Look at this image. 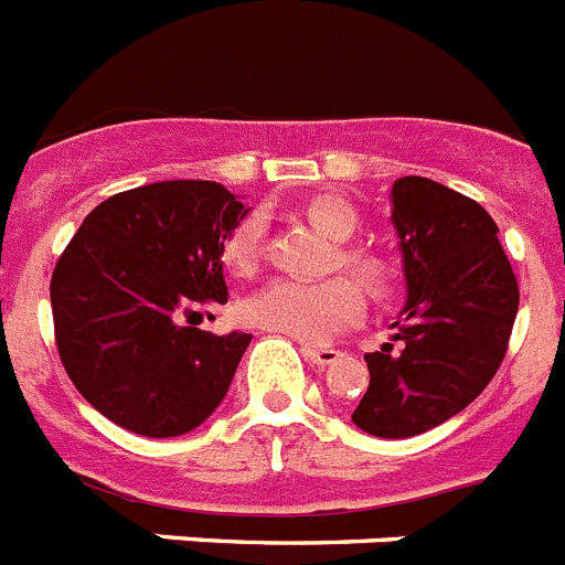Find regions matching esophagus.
<instances>
[{"label": "esophagus", "mask_w": 565, "mask_h": 565, "mask_svg": "<svg viewBox=\"0 0 565 565\" xmlns=\"http://www.w3.org/2000/svg\"><path fill=\"white\" fill-rule=\"evenodd\" d=\"M302 356L315 365H331L340 360L342 351L331 349V345H302Z\"/></svg>", "instance_id": "esophagus-1"}]
</instances>
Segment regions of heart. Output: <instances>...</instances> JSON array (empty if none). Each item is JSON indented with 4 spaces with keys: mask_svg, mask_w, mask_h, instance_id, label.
I'll list each match as a JSON object with an SVG mask.
<instances>
[{
    "mask_svg": "<svg viewBox=\"0 0 565 565\" xmlns=\"http://www.w3.org/2000/svg\"><path fill=\"white\" fill-rule=\"evenodd\" d=\"M308 220L337 243H349L360 231V214L342 196H315L306 209ZM265 216L259 211L245 214L231 228L223 245V263L236 277L257 271L263 257ZM342 268L356 277L371 294H385L392 288V265L380 254L363 248H342ZM363 291L354 279L334 277L326 282H297V279H274L250 294L243 315L250 326H259L274 334H286L300 342H322L354 326L363 317Z\"/></svg>",
    "mask_w": 565,
    "mask_h": 565,
    "instance_id": "1",
    "label": "heart"
}]
</instances>
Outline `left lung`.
Listing matches in <instances>:
<instances>
[{
    "mask_svg": "<svg viewBox=\"0 0 565 565\" xmlns=\"http://www.w3.org/2000/svg\"><path fill=\"white\" fill-rule=\"evenodd\" d=\"M408 300L394 342L365 354L369 392L351 420L374 437H414L460 414L503 363L520 291L483 205L426 177L392 188Z\"/></svg>",
    "mask_w": 565,
    "mask_h": 565,
    "instance_id": "left-lung-1",
    "label": "left lung"
}]
</instances>
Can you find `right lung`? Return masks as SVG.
Returning <instances> with one entry per match:
<instances>
[{
	"label": "right lung",
	"instance_id": "obj_1",
	"mask_svg": "<svg viewBox=\"0 0 565 565\" xmlns=\"http://www.w3.org/2000/svg\"><path fill=\"white\" fill-rule=\"evenodd\" d=\"M248 211L228 188L171 180L99 202L56 259V351L76 392L110 423L177 437L209 420L250 334L196 329L228 302L223 245Z\"/></svg>",
	"mask_w": 565,
	"mask_h": 565
}]
</instances>
